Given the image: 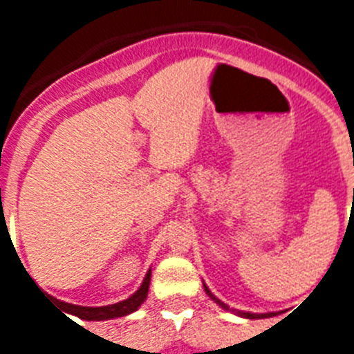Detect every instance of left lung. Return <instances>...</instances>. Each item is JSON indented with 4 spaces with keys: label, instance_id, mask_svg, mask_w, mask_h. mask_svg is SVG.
<instances>
[{
    "label": "left lung",
    "instance_id": "obj_1",
    "mask_svg": "<svg viewBox=\"0 0 354 354\" xmlns=\"http://www.w3.org/2000/svg\"><path fill=\"white\" fill-rule=\"evenodd\" d=\"M204 290H205V294H207L209 298H211L212 301H214V303H218V305H220L221 308H223V310H230V312H234V314H236V315H239V317H245V319H264V317H271V315H277V312H270V314H252V312L234 310V308H228V305H227V303H223V301H221V299H218V298H216L214 294H212L211 290H209V287L205 286V283H204Z\"/></svg>",
    "mask_w": 354,
    "mask_h": 354
}]
</instances>
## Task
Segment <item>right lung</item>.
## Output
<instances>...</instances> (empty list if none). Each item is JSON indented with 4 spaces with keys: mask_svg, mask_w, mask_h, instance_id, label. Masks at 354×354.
<instances>
[{
    "mask_svg": "<svg viewBox=\"0 0 354 354\" xmlns=\"http://www.w3.org/2000/svg\"><path fill=\"white\" fill-rule=\"evenodd\" d=\"M150 273L152 270L147 271L145 278H143L142 286L133 296H129L124 301H118L115 305H106V306H81V305H71V303L60 301V306L67 314L76 315V317L84 319V321H106V319H115V317H124V315L133 314L134 310H138L142 303L147 299L150 286Z\"/></svg>",
    "mask_w": 354,
    "mask_h": 354,
    "instance_id": "1",
    "label": "right lung"
}]
</instances>
